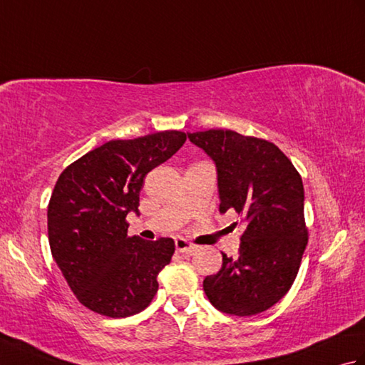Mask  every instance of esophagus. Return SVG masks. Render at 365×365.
Here are the masks:
<instances>
[{
  "label": "esophagus",
  "instance_id": "34e87169",
  "mask_svg": "<svg viewBox=\"0 0 365 365\" xmlns=\"http://www.w3.org/2000/svg\"><path fill=\"white\" fill-rule=\"evenodd\" d=\"M175 250L177 252H182V254H188V252H192L196 250V246L187 242L185 238H175Z\"/></svg>",
  "mask_w": 365,
  "mask_h": 365
}]
</instances>
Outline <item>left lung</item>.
<instances>
[{"label":"left lung","mask_w":365,"mask_h":365,"mask_svg":"<svg viewBox=\"0 0 365 365\" xmlns=\"http://www.w3.org/2000/svg\"><path fill=\"white\" fill-rule=\"evenodd\" d=\"M188 138L215 161L220 212L235 210L246 226L238 255L222 252V267L204 279V292L224 314H260L290 290L306 250L301 175L265 139L232 130L196 131Z\"/></svg>","instance_id":"left-lung-1"}]
</instances>
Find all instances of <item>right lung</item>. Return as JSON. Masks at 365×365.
I'll return each instance as SVG.
<instances>
[{
  "label": "right lung",
  "mask_w": 365,
  "mask_h": 365,
  "mask_svg": "<svg viewBox=\"0 0 365 365\" xmlns=\"http://www.w3.org/2000/svg\"><path fill=\"white\" fill-rule=\"evenodd\" d=\"M185 141L177 130L114 139L59 175L46 213L50 250L75 297L92 312L125 319L144 311L157 293L174 240L128 237L125 218L138 213L145 175Z\"/></svg>",
  "instance_id": "obj_1"
}]
</instances>
